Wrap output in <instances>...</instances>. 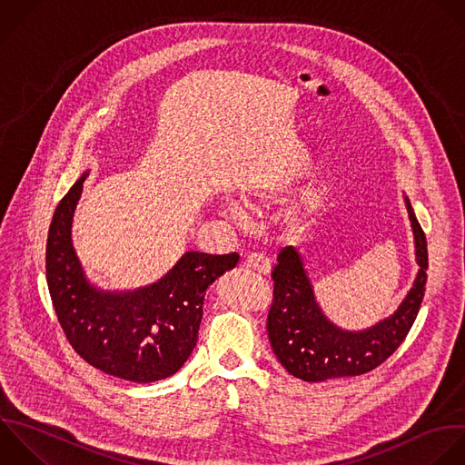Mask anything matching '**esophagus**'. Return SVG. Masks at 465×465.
<instances>
[{"label": "esophagus", "instance_id": "1", "mask_svg": "<svg viewBox=\"0 0 465 465\" xmlns=\"http://www.w3.org/2000/svg\"><path fill=\"white\" fill-rule=\"evenodd\" d=\"M245 265H247L249 269L260 272V274H269V272H271V260L265 258L263 254H256V252H254V254H249V256L245 258Z\"/></svg>", "mask_w": 465, "mask_h": 465}]
</instances>
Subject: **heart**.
Masks as SVG:
<instances>
[{
  "label": "heart",
  "instance_id": "b5f03b06",
  "mask_svg": "<svg viewBox=\"0 0 465 465\" xmlns=\"http://www.w3.org/2000/svg\"><path fill=\"white\" fill-rule=\"evenodd\" d=\"M262 202H263V198H252V200L249 202V205H251L252 209L260 211V209H262ZM225 213H227L231 218L238 220V222L245 218V213H243V209H242L238 203H229V205L225 207Z\"/></svg>",
  "mask_w": 465,
  "mask_h": 465
}]
</instances>
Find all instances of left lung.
Returning <instances> with one entry per match:
<instances>
[{
	"mask_svg": "<svg viewBox=\"0 0 465 465\" xmlns=\"http://www.w3.org/2000/svg\"><path fill=\"white\" fill-rule=\"evenodd\" d=\"M405 207L420 269L400 307L371 329L345 331L329 322L314 300L302 254L292 245L282 249L272 271L274 291L267 332L287 372L305 381L365 374L383 363L405 340L418 316L427 282L425 234L407 198Z\"/></svg>",
	"mask_w": 465,
	"mask_h": 465,
	"instance_id": "obj_1",
	"label": "left lung"
}]
</instances>
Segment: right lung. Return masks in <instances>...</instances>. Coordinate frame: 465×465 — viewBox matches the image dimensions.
Here are the masks:
<instances>
[{"label": "right lung", "mask_w": 465, "mask_h": 465, "mask_svg": "<svg viewBox=\"0 0 465 465\" xmlns=\"http://www.w3.org/2000/svg\"><path fill=\"white\" fill-rule=\"evenodd\" d=\"M85 173L62 198L47 238V283L73 349L93 367L136 383L173 376L191 356L207 287L238 263V254L189 251L156 283L111 292L94 287L76 256L73 216Z\"/></svg>", "instance_id": "right-lung-1"}]
</instances>
